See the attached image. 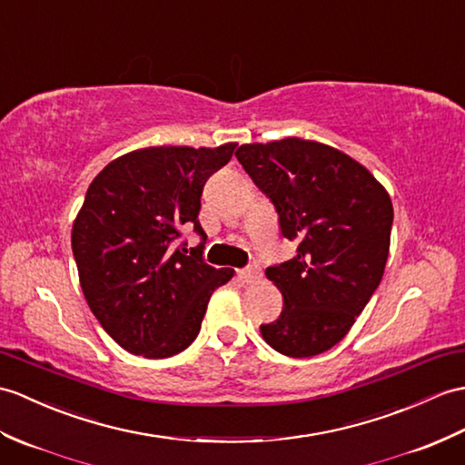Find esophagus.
I'll return each mask as SVG.
<instances>
[{
  "label": "esophagus",
  "instance_id": "obj_1",
  "mask_svg": "<svg viewBox=\"0 0 465 465\" xmlns=\"http://www.w3.org/2000/svg\"><path fill=\"white\" fill-rule=\"evenodd\" d=\"M237 277H240V282L243 283H253L255 279L262 277V272H259L257 265H250L245 269H240V272H237Z\"/></svg>",
  "mask_w": 465,
  "mask_h": 465
}]
</instances>
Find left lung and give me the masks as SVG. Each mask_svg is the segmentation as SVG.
I'll use <instances>...</instances> for the list:
<instances>
[{"label": "left lung", "mask_w": 465, "mask_h": 465, "mask_svg": "<svg viewBox=\"0 0 465 465\" xmlns=\"http://www.w3.org/2000/svg\"><path fill=\"white\" fill-rule=\"evenodd\" d=\"M272 200L297 255L265 269L283 295L262 325L269 347L293 359L332 349L381 285L391 250L392 202L369 170L341 150L303 138L242 144L235 153Z\"/></svg>", "instance_id": "left-lung-1"}]
</instances>
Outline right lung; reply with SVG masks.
<instances>
[{
    "label": "right lung",
    "mask_w": 465,
    "mask_h": 465,
    "mask_svg": "<svg viewBox=\"0 0 465 465\" xmlns=\"http://www.w3.org/2000/svg\"><path fill=\"white\" fill-rule=\"evenodd\" d=\"M233 150L140 148L104 166L86 190L73 255L93 315L124 351L168 359L188 349L212 293L233 277L203 262L198 222L203 183ZM188 227L203 237L190 256L179 242Z\"/></svg>",
    "instance_id": "obj_1"
}]
</instances>
